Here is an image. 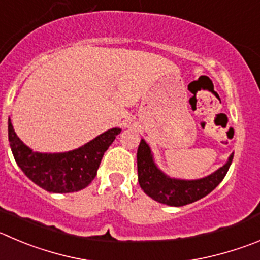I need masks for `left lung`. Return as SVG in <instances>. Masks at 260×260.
Listing matches in <instances>:
<instances>
[{
    "label": "left lung",
    "mask_w": 260,
    "mask_h": 260,
    "mask_svg": "<svg viewBox=\"0 0 260 260\" xmlns=\"http://www.w3.org/2000/svg\"><path fill=\"white\" fill-rule=\"evenodd\" d=\"M232 159L234 152L220 168L203 178H174L164 173L156 166L151 149L144 138H141L137 150L138 183L144 192L157 203L169 207H183L212 192L227 174Z\"/></svg>",
    "instance_id": "obj_1"
}]
</instances>
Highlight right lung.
Segmentation results:
<instances>
[{
	"label": "right lung",
	"instance_id": "1",
	"mask_svg": "<svg viewBox=\"0 0 260 260\" xmlns=\"http://www.w3.org/2000/svg\"><path fill=\"white\" fill-rule=\"evenodd\" d=\"M9 142L16 164L23 173L43 190L68 193L83 190L96 177L104 152L120 128H111L78 149L65 152H38L26 146L14 131L9 118Z\"/></svg>",
	"mask_w": 260,
	"mask_h": 260
}]
</instances>
